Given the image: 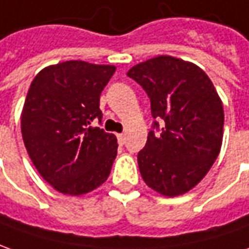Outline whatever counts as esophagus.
<instances>
[{
  "label": "esophagus",
  "instance_id": "1",
  "mask_svg": "<svg viewBox=\"0 0 249 249\" xmlns=\"http://www.w3.org/2000/svg\"><path fill=\"white\" fill-rule=\"evenodd\" d=\"M117 139H118V144H120V146H123V144L125 143V135H124V133H118Z\"/></svg>",
  "mask_w": 249,
  "mask_h": 249
}]
</instances>
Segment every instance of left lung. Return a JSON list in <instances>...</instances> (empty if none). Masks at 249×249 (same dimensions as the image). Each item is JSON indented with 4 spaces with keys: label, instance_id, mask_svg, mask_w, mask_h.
Segmentation results:
<instances>
[{
    "label": "left lung",
    "instance_id": "obj_1",
    "mask_svg": "<svg viewBox=\"0 0 249 249\" xmlns=\"http://www.w3.org/2000/svg\"><path fill=\"white\" fill-rule=\"evenodd\" d=\"M126 75L150 98L154 121L146 147L138 154L147 185L167 197L184 195L202 181L222 146L224 106L200 68L172 55L132 67Z\"/></svg>",
    "mask_w": 249,
    "mask_h": 249
}]
</instances>
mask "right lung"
I'll return each mask as SVG.
<instances>
[{
  "mask_svg": "<svg viewBox=\"0 0 249 249\" xmlns=\"http://www.w3.org/2000/svg\"><path fill=\"white\" fill-rule=\"evenodd\" d=\"M114 65L72 60L43 68L21 111V135L34 166L55 191L79 196L107 180L117 139L98 126L99 96Z\"/></svg>",
  "mask_w": 249,
  "mask_h": 249,
  "instance_id": "add662e5",
  "label": "right lung"
}]
</instances>
